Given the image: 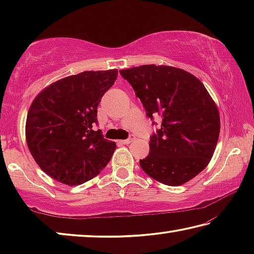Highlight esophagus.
<instances>
[{"label":"esophagus","mask_w":254,"mask_h":254,"mask_svg":"<svg viewBox=\"0 0 254 254\" xmlns=\"http://www.w3.org/2000/svg\"><path fill=\"white\" fill-rule=\"evenodd\" d=\"M132 140H133V136H130V137H128V139H127V140H120L119 143H121V144H128L130 142H132Z\"/></svg>","instance_id":"esophagus-1"}]
</instances>
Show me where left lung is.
Listing matches in <instances>:
<instances>
[{
  "mask_svg": "<svg viewBox=\"0 0 254 254\" xmlns=\"http://www.w3.org/2000/svg\"><path fill=\"white\" fill-rule=\"evenodd\" d=\"M120 74L148 117L162 119L161 127L150 136L148 157L140 160L144 173L161 184L179 186L203 171L220 135L217 106L203 83L170 66L143 65Z\"/></svg>",
  "mask_w": 254,
  "mask_h": 254,
  "instance_id": "obj_1",
  "label": "left lung"
}]
</instances>
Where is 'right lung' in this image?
I'll use <instances>...</instances> for the list:
<instances>
[{"instance_id":"right-lung-1","label":"right lung","mask_w":254,"mask_h":254,"mask_svg":"<svg viewBox=\"0 0 254 254\" xmlns=\"http://www.w3.org/2000/svg\"><path fill=\"white\" fill-rule=\"evenodd\" d=\"M118 70L84 71L45 88L30 106L25 136L38 166L59 183L76 186L101 173L117 144L104 139L97 106Z\"/></svg>"}]
</instances>
